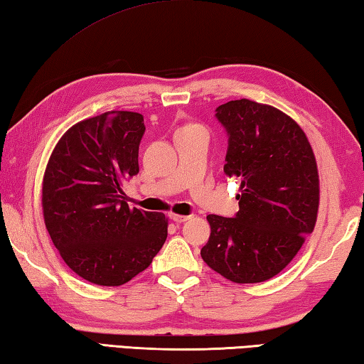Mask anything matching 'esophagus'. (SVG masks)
Wrapping results in <instances>:
<instances>
[{
  "mask_svg": "<svg viewBox=\"0 0 364 364\" xmlns=\"http://www.w3.org/2000/svg\"><path fill=\"white\" fill-rule=\"evenodd\" d=\"M191 215H175V213H171L170 215V220H173L175 223H184V221H188V220H191Z\"/></svg>",
  "mask_w": 364,
  "mask_h": 364,
  "instance_id": "34e87169",
  "label": "esophagus"
}]
</instances>
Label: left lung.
Wrapping results in <instances>:
<instances>
[{
    "instance_id": "8db88e82",
    "label": "left lung",
    "mask_w": 364,
    "mask_h": 364,
    "mask_svg": "<svg viewBox=\"0 0 364 364\" xmlns=\"http://www.w3.org/2000/svg\"><path fill=\"white\" fill-rule=\"evenodd\" d=\"M228 132L224 173L240 180L234 218L208 215L200 250L215 272L259 283L282 272L312 234L320 181L312 146L291 117L270 105L232 100L216 108Z\"/></svg>"
}]
</instances>
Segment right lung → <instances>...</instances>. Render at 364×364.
<instances>
[{
	"label": "right lung",
	"mask_w": 364,
	"mask_h": 364,
	"mask_svg": "<svg viewBox=\"0 0 364 364\" xmlns=\"http://www.w3.org/2000/svg\"><path fill=\"white\" fill-rule=\"evenodd\" d=\"M146 127L132 111L73 125L50 154L43 180L48 232L73 272L119 287L143 272L167 239L164 213L129 208L122 183L135 176Z\"/></svg>",
	"instance_id": "obj_1"
}]
</instances>
